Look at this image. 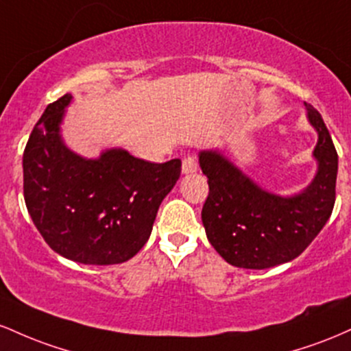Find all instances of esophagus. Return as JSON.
<instances>
[{
  "instance_id": "1",
  "label": "esophagus",
  "mask_w": 351,
  "mask_h": 351,
  "mask_svg": "<svg viewBox=\"0 0 351 351\" xmlns=\"http://www.w3.org/2000/svg\"><path fill=\"white\" fill-rule=\"evenodd\" d=\"M198 170V160H196V156L193 155H188L183 158V173H195Z\"/></svg>"
}]
</instances>
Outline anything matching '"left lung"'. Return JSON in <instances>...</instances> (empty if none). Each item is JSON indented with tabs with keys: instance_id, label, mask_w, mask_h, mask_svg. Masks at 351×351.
I'll return each instance as SVG.
<instances>
[{
	"instance_id": "obj_1",
	"label": "left lung",
	"mask_w": 351,
	"mask_h": 351,
	"mask_svg": "<svg viewBox=\"0 0 351 351\" xmlns=\"http://www.w3.org/2000/svg\"><path fill=\"white\" fill-rule=\"evenodd\" d=\"M305 107L310 123L318 132L313 150L318 171L300 195H271L219 153H199V167L209 184L201 219L209 243L231 265L269 269L295 259L332 215L338 155L322 115L310 104Z\"/></svg>"
}]
</instances>
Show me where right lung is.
<instances>
[{"mask_svg": "<svg viewBox=\"0 0 351 351\" xmlns=\"http://www.w3.org/2000/svg\"><path fill=\"white\" fill-rule=\"evenodd\" d=\"M72 95L47 106L23 155L24 201L52 251L80 264L110 265L134 257L150 237L181 160L152 163L125 150L86 160L62 143L59 123Z\"/></svg>", "mask_w": 351, "mask_h": 351, "instance_id": "right-lung-1", "label": "right lung"}]
</instances>
